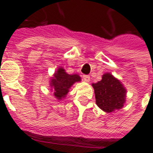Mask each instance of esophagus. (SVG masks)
Listing matches in <instances>:
<instances>
[{
	"label": "esophagus",
	"instance_id": "1",
	"mask_svg": "<svg viewBox=\"0 0 153 153\" xmlns=\"http://www.w3.org/2000/svg\"><path fill=\"white\" fill-rule=\"evenodd\" d=\"M83 79L84 82L88 83V82H90V76H88V75H83Z\"/></svg>",
	"mask_w": 153,
	"mask_h": 153
}]
</instances>
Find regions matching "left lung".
<instances>
[{
	"label": "left lung",
	"instance_id": "1",
	"mask_svg": "<svg viewBox=\"0 0 153 153\" xmlns=\"http://www.w3.org/2000/svg\"><path fill=\"white\" fill-rule=\"evenodd\" d=\"M94 88L96 103L106 113L121 109L126 101L127 90L120 80L111 73H105L102 80L92 83Z\"/></svg>",
	"mask_w": 153,
	"mask_h": 153
}]
</instances>
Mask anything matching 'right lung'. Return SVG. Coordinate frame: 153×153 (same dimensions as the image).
Wrapping results in <instances>:
<instances>
[{
  "label": "right lung",
  "instance_id": "right-lung-1",
  "mask_svg": "<svg viewBox=\"0 0 153 153\" xmlns=\"http://www.w3.org/2000/svg\"><path fill=\"white\" fill-rule=\"evenodd\" d=\"M81 81V77L77 74H69L63 67H58L54 73L53 77L51 78V91L53 92V96L59 101L65 98L71 87L77 82Z\"/></svg>",
  "mask_w": 153,
  "mask_h": 153
}]
</instances>
